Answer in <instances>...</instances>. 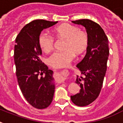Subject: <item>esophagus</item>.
I'll list each match as a JSON object with an SVG mask.
<instances>
[{"label": "esophagus", "instance_id": "obj_1", "mask_svg": "<svg viewBox=\"0 0 123 123\" xmlns=\"http://www.w3.org/2000/svg\"><path fill=\"white\" fill-rule=\"evenodd\" d=\"M56 76H57L56 79H57V80L58 82H59V83L63 82L64 79H63V77H62L61 75H60V74H59V73H56Z\"/></svg>", "mask_w": 123, "mask_h": 123}]
</instances>
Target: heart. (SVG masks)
Instances as JSON below:
<instances>
[{"label": "heart", "instance_id": "1", "mask_svg": "<svg viewBox=\"0 0 123 123\" xmlns=\"http://www.w3.org/2000/svg\"><path fill=\"white\" fill-rule=\"evenodd\" d=\"M53 34L57 39L64 40L63 52H55L48 58V64L55 68L66 67L73 59L75 54L79 55L86 50L89 44V37L86 32L69 24H63L56 27ZM53 37L42 32L38 37V44L43 52L48 53L53 49Z\"/></svg>", "mask_w": 123, "mask_h": 123}]
</instances>
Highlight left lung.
<instances>
[{
    "label": "left lung",
    "mask_w": 123,
    "mask_h": 123,
    "mask_svg": "<svg viewBox=\"0 0 123 123\" xmlns=\"http://www.w3.org/2000/svg\"><path fill=\"white\" fill-rule=\"evenodd\" d=\"M72 23L84 26L89 37L87 53L77 65L85 78L77 77L76 83L80 86V92L71 96L75 105L84 107L93 102L101 91L109 55V41L101 26L92 20L82 19Z\"/></svg>",
    "instance_id": "left-lung-1"
}]
</instances>
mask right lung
I'll return each instance as SVG.
<instances>
[{
    "mask_svg": "<svg viewBox=\"0 0 123 123\" xmlns=\"http://www.w3.org/2000/svg\"><path fill=\"white\" fill-rule=\"evenodd\" d=\"M57 22L34 20L24 26L15 40L14 60L18 85L26 100L38 109L50 105L55 88L54 72L39 59L42 51L38 37L43 30Z\"/></svg>",
    "mask_w": 123,
    "mask_h": 123,
    "instance_id": "obj_1",
    "label": "right lung"
}]
</instances>
